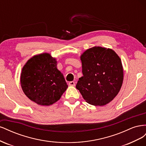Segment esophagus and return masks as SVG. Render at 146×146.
Here are the masks:
<instances>
[{
    "mask_svg": "<svg viewBox=\"0 0 146 146\" xmlns=\"http://www.w3.org/2000/svg\"><path fill=\"white\" fill-rule=\"evenodd\" d=\"M69 86H75V82L73 81H71L69 82Z\"/></svg>",
    "mask_w": 146,
    "mask_h": 146,
    "instance_id": "obj_1",
    "label": "esophagus"
}]
</instances>
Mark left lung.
Listing matches in <instances>:
<instances>
[{
	"mask_svg": "<svg viewBox=\"0 0 146 146\" xmlns=\"http://www.w3.org/2000/svg\"><path fill=\"white\" fill-rule=\"evenodd\" d=\"M83 76L76 88L88 104L104 106L120 91L123 79L121 60L111 48L95 46L80 56Z\"/></svg>",
	"mask_w": 146,
	"mask_h": 146,
	"instance_id": "obj_1",
	"label": "left lung"
}]
</instances>
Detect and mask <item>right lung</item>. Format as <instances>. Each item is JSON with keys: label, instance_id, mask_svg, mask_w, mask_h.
I'll use <instances>...</instances> for the list:
<instances>
[{"label": "right lung", "instance_id": "right-lung-1", "mask_svg": "<svg viewBox=\"0 0 146 146\" xmlns=\"http://www.w3.org/2000/svg\"><path fill=\"white\" fill-rule=\"evenodd\" d=\"M56 58L47 53L35 55L22 69L21 85L24 94L43 106L58 101L68 88L63 74L56 68Z\"/></svg>", "mask_w": 146, "mask_h": 146}]
</instances>
